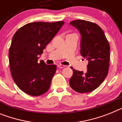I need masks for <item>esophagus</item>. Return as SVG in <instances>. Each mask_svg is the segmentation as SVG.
Here are the masks:
<instances>
[{
  "mask_svg": "<svg viewBox=\"0 0 122 122\" xmlns=\"http://www.w3.org/2000/svg\"><path fill=\"white\" fill-rule=\"evenodd\" d=\"M57 67H58L59 68H65V66L63 65H59L58 66H57Z\"/></svg>",
  "mask_w": 122,
  "mask_h": 122,
  "instance_id": "1",
  "label": "esophagus"
}]
</instances>
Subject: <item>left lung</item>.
Wrapping results in <instances>:
<instances>
[{
	"label": "left lung",
	"instance_id": "obj_1",
	"mask_svg": "<svg viewBox=\"0 0 122 122\" xmlns=\"http://www.w3.org/2000/svg\"><path fill=\"white\" fill-rule=\"evenodd\" d=\"M70 24L81 35V55L88 60L87 71H73L70 86L80 93H86L98 88L109 72L110 46L103 30L94 23L76 20Z\"/></svg>",
	"mask_w": 122,
	"mask_h": 122
}]
</instances>
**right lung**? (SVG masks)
I'll list each match as a JSON object with an SVG mask.
<instances>
[{
  "mask_svg": "<svg viewBox=\"0 0 122 122\" xmlns=\"http://www.w3.org/2000/svg\"><path fill=\"white\" fill-rule=\"evenodd\" d=\"M64 21L33 22L18 29L9 52L11 76L20 89L33 96L46 92L56 73V65L38 63L39 55L58 33Z\"/></svg>",
  "mask_w": 122,
  "mask_h": 122,
  "instance_id": "add662e5",
  "label": "right lung"
}]
</instances>
